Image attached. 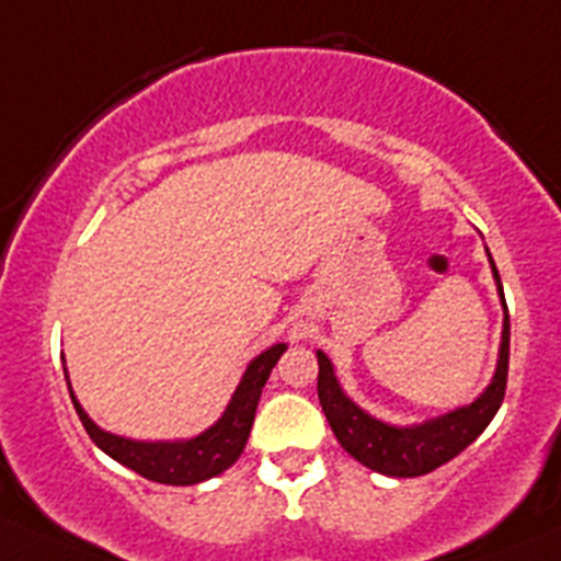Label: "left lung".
Returning <instances> with one entry per match:
<instances>
[{
  "mask_svg": "<svg viewBox=\"0 0 561 561\" xmlns=\"http://www.w3.org/2000/svg\"><path fill=\"white\" fill-rule=\"evenodd\" d=\"M492 265L494 285H497L500 304H503V339H500L497 368H494L492 381L486 389L468 405L446 411V414L424 420L420 424H389L370 416L363 411L350 394L341 389L339 376H335L333 363L322 350H317V363H320V376H317V394L325 411L330 430L335 433L344 451H350L365 468L376 470L392 479H414L430 470L440 468L459 451L468 449L476 438L494 420L497 409L505 398V381H508V346H511V320L508 306H505V293L500 285L497 265L489 255Z\"/></svg>",
  "mask_w": 561,
  "mask_h": 561,
  "instance_id": "8db88e82",
  "label": "left lung"
}]
</instances>
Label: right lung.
Here are the masks:
<instances>
[{
  "label": "right lung",
  "instance_id": "add662e5",
  "mask_svg": "<svg viewBox=\"0 0 561 561\" xmlns=\"http://www.w3.org/2000/svg\"><path fill=\"white\" fill-rule=\"evenodd\" d=\"M285 350L287 344H274L257 357H252L220 420L206 427L204 433L182 440H134L126 438V435L107 433L85 414L78 394L72 392L67 363H64V376H67L69 394H72L75 411H78L82 427H85V433L91 435L99 449L110 454L115 462L126 465L134 473L145 476L147 481L169 483V486H191V483L215 479L241 457L247 438H250L252 422H255L257 400H261L265 381H268L279 357L285 355Z\"/></svg>",
  "mask_w": 561,
  "mask_h": 561
}]
</instances>
